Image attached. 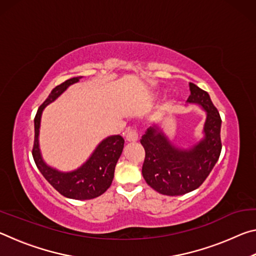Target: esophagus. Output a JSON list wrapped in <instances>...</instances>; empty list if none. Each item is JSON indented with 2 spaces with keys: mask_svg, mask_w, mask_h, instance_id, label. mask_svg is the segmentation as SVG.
I'll return each mask as SVG.
<instances>
[{
  "mask_svg": "<svg viewBox=\"0 0 256 256\" xmlns=\"http://www.w3.org/2000/svg\"><path fill=\"white\" fill-rule=\"evenodd\" d=\"M125 138H126L128 142H136L138 141V133L136 130L133 128H130L126 131V133H125Z\"/></svg>",
  "mask_w": 256,
  "mask_h": 256,
  "instance_id": "34e87169",
  "label": "esophagus"
}]
</instances>
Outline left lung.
Here are the masks:
<instances>
[{
  "label": "left lung",
  "instance_id": "1",
  "mask_svg": "<svg viewBox=\"0 0 256 256\" xmlns=\"http://www.w3.org/2000/svg\"><path fill=\"white\" fill-rule=\"evenodd\" d=\"M188 105H198L204 112L202 132L190 146H177L164 132V123L149 128L141 144L146 150L142 175L146 184L164 196H183L196 190L214 170L222 152V118L209 94L188 84Z\"/></svg>",
  "mask_w": 256,
  "mask_h": 256
}]
</instances>
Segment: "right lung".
Masks as SVG:
<instances>
[{"mask_svg":"<svg viewBox=\"0 0 256 256\" xmlns=\"http://www.w3.org/2000/svg\"><path fill=\"white\" fill-rule=\"evenodd\" d=\"M84 76L72 78L56 86L44 104L38 108L34 118V142L32 157L36 166L46 180L62 196L73 200H90L105 192L114 178L115 166L122 154L124 140L120 136H110L102 140L80 167L63 172L45 162L40 146V133L42 112L54 102L72 84H78Z\"/></svg>","mask_w":256,"mask_h":256,"instance_id":"right-lung-1","label":"right lung"}]
</instances>
